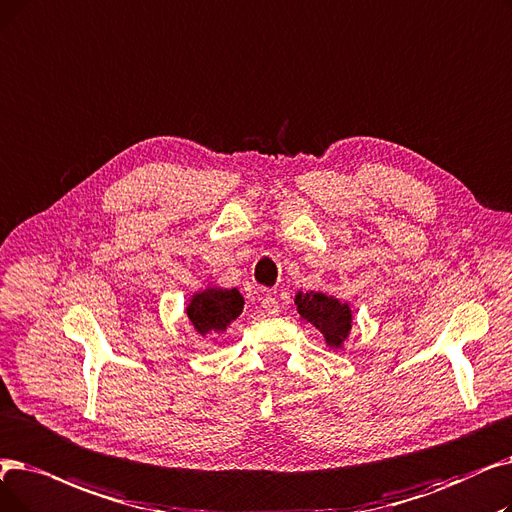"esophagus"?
Instances as JSON below:
<instances>
[{"label":"esophagus","mask_w":512,"mask_h":512,"mask_svg":"<svg viewBox=\"0 0 512 512\" xmlns=\"http://www.w3.org/2000/svg\"><path fill=\"white\" fill-rule=\"evenodd\" d=\"M261 307L265 309V314H270V316H276L278 311H280V303H278V299L274 295H265L261 299Z\"/></svg>","instance_id":"obj_1"}]
</instances>
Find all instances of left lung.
I'll use <instances>...</instances> for the list:
<instances>
[{
    "label": "left lung",
    "instance_id": "obj_1",
    "mask_svg": "<svg viewBox=\"0 0 512 512\" xmlns=\"http://www.w3.org/2000/svg\"><path fill=\"white\" fill-rule=\"evenodd\" d=\"M295 305H297L299 316L309 324H314L322 332L328 347L332 349L343 347L353 324L349 303H341L337 297L326 295V293L299 291L295 295Z\"/></svg>",
    "mask_w": 512,
    "mask_h": 512
}]
</instances>
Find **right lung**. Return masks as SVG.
<instances>
[{
	"mask_svg": "<svg viewBox=\"0 0 512 512\" xmlns=\"http://www.w3.org/2000/svg\"><path fill=\"white\" fill-rule=\"evenodd\" d=\"M244 299L236 288H217L209 286L205 291L192 295L186 316L198 335H215L224 332L240 314Z\"/></svg>",
	"mask_w": 512,
	"mask_h": 512,
	"instance_id": "1",
	"label": "right lung"
}]
</instances>
